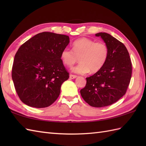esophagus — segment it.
<instances>
[{
	"label": "esophagus",
	"mask_w": 146,
	"mask_h": 146,
	"mask_svg": "<svg viewBox=\"0 0 146 146\" xmlns=\"http://www.w3.org/2000/svg\"><path fill=\"white\" fill-rule=\"evenodd\" d=\"M77 77V76H76V75H70V79H75V78H76Z\"/></svg>",
	"instance_id": "esophagus-1"
}]
</instances>
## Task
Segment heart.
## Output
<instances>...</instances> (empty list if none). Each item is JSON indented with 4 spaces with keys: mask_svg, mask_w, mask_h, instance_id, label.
Returning <instances> with one entry per match:
<instances>
[{
    "mask_svg": "<svg viewBox=\"0 0 146 146\" xmlns=\"http://www.w3.org/2000/svg\"><path fill=\"white\" fill-rule=\"evenodd\" d=\"M73 51L65 48L61 52L63 63L71 67L78 61L80 63L72 68V71L79 74L97 72L104 66L108 58V48L105 43L87 38H82L73 42Z\"/></svg>",
    "mask_w": 146,
    "mask_h": 146,
    "instance_id": "heart-1",
    "label": "heart"
}]
</instances>
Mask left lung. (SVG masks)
I'll use <instances>...</instances> for the list:
<instances>
[{
	"label": "left lung",
	"instance_id": "obj_1",
	"mask_svg": "<svg viewBox=\"0 0 146 146\" xmlns=\"http://www.w3.org/2000/svg\"><path fill=\"white\" fill-rule=\"evenodd\" d=\"M95 36L108 46V58L101 70L86 78V86L80 94L90 106L103 107L115 103L125 94L132 76V63L122 42L105 33Z\"/></svg>",
	"mask_w": 146,
	"mask_h": 146
}]
</instances>
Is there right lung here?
Masks as SVG:
<instances>
[{
  "label": "right lung",
  "mask_w": 146,
  "mask_h": 146,
  "mask_svg": "<svg viewBox=\"0 0 146 146\" xmlns=\"http://www.w3.org/2000/svg\"><path fill=\"white\" fill-rule=\"evenodd\" d=\"M69 36L43 32L21 45L15 55L12 78L19 97L29 107L44 108L56 100L69 78L61 52Z\"/></svg>",
  "instance_id": "right-lung-1"
}]
</instances>
